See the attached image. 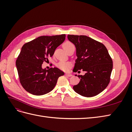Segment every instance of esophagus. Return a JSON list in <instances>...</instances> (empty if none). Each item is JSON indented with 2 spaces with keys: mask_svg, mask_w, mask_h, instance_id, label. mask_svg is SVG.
Wrapping results in <instances>:
<instances>
[{
  "mask_svg": "<svg viewBox=\"0 0 132 132\" xmlns=\"http://www.w3.org/2000/svg\"><path fill=\"white\" fill-rule=\"evenodd\" d=\"M65 76H67V77H70L72 76V74H71L70 73H65Z\"/></svg>",
  "mask_w": 132,
  "mask_h": 132,
  "instance_id": "1",
  "label": "esophagus"
}]
</instances>
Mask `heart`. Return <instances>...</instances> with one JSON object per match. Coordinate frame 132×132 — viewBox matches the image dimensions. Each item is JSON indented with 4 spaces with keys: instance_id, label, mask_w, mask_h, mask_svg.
<instances>
[{
    "instance_id": "b5f03b06",
    "label": "heart",
    "mask_w": 132,
    "mask_h": 132,
    "mask_svg": "<svg viewBox=\"0 0 132 132\" xmlns=\"http://www.w3.org/2000/svg\"><path fill=\"white\" fill-rule=\"evenodd\" d=\"M63 46L64 49L66 51L67 49H68L69 48L74 46L71 42H70L69 41H67L63 44ZM56 65L58 68L61 70H68V69L69 68L70 64V63L64 62V61H60Z\"/></svg>"
}]
</instances>
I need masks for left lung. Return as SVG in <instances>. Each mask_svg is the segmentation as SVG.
I'll list each match as a JSON object with an SVG mask.
<instances>
[{"instance_id": "obj_1", "label": "left lung", "mask_w": 132, "mask_h": 132, "mask_svg": "<svg viewBox=\"0 0 132 132\" xmlns=\"http://www.w3.org/2000/svg\"><path fill=\"white\" fill-rule=\"evenodd\" d=\"M68 38L76 47L77 59L73 71H85L84 75L78 76L80 81L74 90L86 97L97 95L110 81L113 62L109 52L103 44L86 36L68 35Z\"/></svg>"}]
</instances>
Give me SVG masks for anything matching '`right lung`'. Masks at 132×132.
I'll return each mask as SVG.
<instances>
[{
    "label": "right lung",
    "mask_w": 132,
    "mask_h": 132,
    "mask_svg": "<svg viewBox=\"0 0 132 132\" xmlns=\"http://www.w3.org/2000/svg\"><path fill=\"white\" fill-rule=\"evenodd\" d=\"M65 35L42 36L26 43L16 61L21 85L29 93L40 96L52 90L64 72L57 68L42 69L44 62L53 56L55 49L64 41Z\"/></svg>",
    "instance_id": "add662e5"
}]
</instances>
